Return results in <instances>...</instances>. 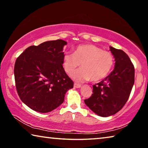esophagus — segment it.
<instances>
[{"instance_id":"34e87169","label":"esophagus","mask_w":148,"mask_h":148,"mask_svg":"<svg viewBox=\"0 0 148 148\" xmlns=\"http://www.w3.org/2000/svg\"><path fill=\"white\" fill-rule=\"evenodd\" d=\"M74 88H80L82 86L80 85V84H79L75 83V84H74Z\"/></svg>"}]
</instances>
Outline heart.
<instances>
[{
    "mask_svg": "<svg viewBox=\"0 0 148 148\" xmlns=\"http://www.w3.org/2000/svg\"><path fill=\"white\" fill-rule=\"evenodd\" d=\"M114 59L111 53L91 44L77 47L74 53H66L63 57L65 71L71 75L80 66L82 69L72 75L78 82L89 80L98 82L105 78L111 72Z\"/></svg>",
    "mask_w": 148,
    "mask_h": 148,
    "instance_id": "1",
    "label": "heart"
}]
</instances>
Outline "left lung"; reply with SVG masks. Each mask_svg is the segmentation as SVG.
Returning a JSON list of instances; mask_svg holds the SVG:
<instances>
[{
    "label": "left lung",
    "mask_w": 148,
    "mask_h": 148,
    "mask_svg": "<svg viewBox=\"0 0 148 148\" xmlns=\"http://www.w3.org/2000/svg\"><path fill=\"white\" fill-rule=\"evenodd\" d=\"M114 58V68L109 76L93 86V94L84 100L97 115H113L127 101L134 84V67L128 56L120 49L110 47Z\"/></svg>",
    "instance_id": "obj_1"
}]
</instances>
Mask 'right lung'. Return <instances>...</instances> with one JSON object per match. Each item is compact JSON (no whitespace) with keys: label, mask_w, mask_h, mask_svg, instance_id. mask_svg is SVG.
I'll return each mask as SVG.
<instances>
[{"label":"right lung","mask_w":148,"mask_h":148,"mask_svg":"<svg viewBox=\"0 0 148 148\" xmlns=\"http://www.w3.org/2000/svg\"><path fill=\"white\" fill-rule=\"evenodd\" d=\"M62 39L30 46L16 59L14 78L18 95L23 103L39 112L52 111L64 101L74 82L63 64Z\"/></svg>","instance_id":"right-lung-1"}]
</instances>
